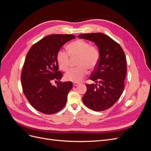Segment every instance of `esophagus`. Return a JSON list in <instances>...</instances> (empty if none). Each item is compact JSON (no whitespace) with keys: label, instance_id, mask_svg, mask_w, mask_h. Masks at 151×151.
<instances>
[{"label":"esophagus","instance_id":"esophagus-1","mask_svg":"<svg viewBox=\"0 0 151 151\" xmlns=\"http://www.w3.org/2000/svg\"><path fill=\"white\" fill-rule=\"evenodd\" d=\"M78 85H79L78 83H73V86H77Z\"/></svg>","mask_w":151,"mask_h":151}]
</instances>
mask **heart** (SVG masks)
Returning <instances> with one entry per match:
<instances>
[{
  "label": "heart",
  "instance_id": "1",
  "mask_svg": "<svg viewBox=\"0 0 151 151\" xmlns=\"http://www.w3.org/2000/svg\"><path fill=\"white\" fill-rule=\"evenodd\" d=\"M68 52L60 50L57 54V60L59 67L67 71L70 67V58L78 57L77 65L79 67L68 70L65 74L67 81L79 83L88 74V68L94 69L97 65L100 57L99 50L83 40H76L67 45Z\"/></svg>",
  "mask_w": 151,
  "mask_h": 151
}]
</instances>
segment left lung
<instances>
[{
  "mask_svg": "<svg viewBox=\"0 0 151 151\" xmlns=\"http://www.w3.org/2000/svg\"><path fill=\"white\" fill-rule=\"evenodd\" d=\"M78 38L94 42L100 53L98 64L89 77L96 84H86L83 103L93 111H104L119 99L124 89L125 54L119 44L103 33L81 34Z\"/></svg>",
  "mask_w": 151,
  "mask_h": 151,
  "instance_id": "1",
  "label": "left lung"
}]
</instances>
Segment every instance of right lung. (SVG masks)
Instances as JSON below:
<instances>
[{"mask_svg": "<svg viewBox=\"0 0 151 151\" xmlns=\"http://www.w3.org/2000/svg\"><path fill=\"white\" fill-rule=\"evenodd\" d=\"M72 35H51L31 47L21 73L23 93L32 106L44 114L55 113L65 106L67 95L72 88V82H59L53 86V80L60 81L62 74L58 71L57 54Z\"/></svg>", "mask_w": 151, "mask_h": 151, "instance_id": "add662e5", "label": "right lung"}]
</instances>
